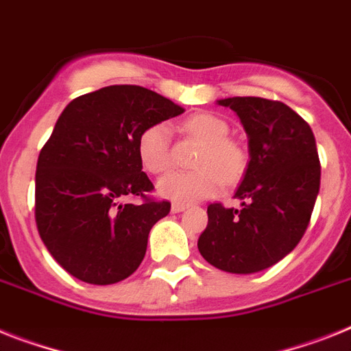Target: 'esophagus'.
<instances>
[{
	"instance_id": "obj_1",
	"label": "esophagus",
	"mask_w": 351,
	"mask_h": 351,
	"mask_svg": "<svg viewBox=\"0 0 351 351\" xmlns=\"http://www.w3.org/2000/svg\"><path fill=\"white\" fill-rule=\"evenodd\" d=\"M185 208H187V205H185V203L175 202L173 205H171V212H182V210H185Z\"/></svg>"
}]
</instances>
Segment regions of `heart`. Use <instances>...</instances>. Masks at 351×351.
<instances>
[{
	"label": "heart",
	"instance_id": "heart-1",
	"mask_svg": "<svg viewBox=\"0 0 351 351\" xmlns=\"http://www.w3.org/2000/svg\"><path fill=\"white\" fill-rule=\"evenodd\" d=\"M184 128L203 143V148L194 160V166L199 169L191 173H169L160 178L157 191L162 198L191 203L219 193L225 185V178H239L246 166V153L239 143L228 139L230 128L226 121L214 114H196L185 121ZM137 155L148 173H164L171 164L167 125L155 123L144 128L137 141Z\"/></svg>",
	"mask_w": 351,
	"mask_h": 351
}]
</instances>
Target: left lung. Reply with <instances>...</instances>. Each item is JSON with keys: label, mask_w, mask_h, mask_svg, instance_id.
<instances>
[{"label": "left lung", "mask_w": 351, "mask_h": 351, "mask_svg": "<svg viewBox=\"0 0 351 351\" xmlns=\"http://www.w3.org/2000/svg\"><path fill=\"white\" fill-rule=\"evenodd\" d=\"M217 105L243 123L250 162L235 191L241 208L208 205L198 250L217 269L250 275L282 261L307 230L319 193V157L311 126L282 101L235 96Z\"/></svg>", "instance_id": "obj_1"}]
</instances>
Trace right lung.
I'll list each match as a JSON object with an SVG mask.
<instances>
[{
	"label": "right lung",
	"instance_id": "obj_1",
	"mask_svg": "<svg viewBox=\"0 0 351 351\" xmlns=\"http://www.w3.org/2000/svg\"><path fill=\"white\" fill-rule=\"evenodd\" d=\"M184 108L139 85H110L78 96L64 108L40 149L35 173V221L53 258L75 278L108 285L143 262L152 226L169 202L146 194L137 141L144 128ZM139 195L141 206L121 204Z\"/></svg>",
	"mask_w": 351,
	"mask_h": 351
}]
</instances>
